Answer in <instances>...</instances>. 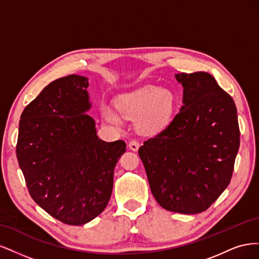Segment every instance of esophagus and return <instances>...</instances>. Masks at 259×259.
<instances>
[{
  "instance_id": "obj_1",
  "label": "esophagus",
  "mask_w": 259,
  "mask_h": 259,
  "mask_svg": "<svg viewBox=\"0 0 259 259\" xmlns=\"http://www.w3.org/2000/svg\"><path fill=\"white\" fill-rule=\"evenodd\" d=\"M128 146H129V148L131 149V151L137 152L138 149H139V147H140V144H139V142L137 140H132V141L129 142Z\"/></svg>"
}]
</instances>
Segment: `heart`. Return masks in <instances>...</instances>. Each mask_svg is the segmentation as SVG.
Segmentation results:
<instances>
[{
	"mask_svg": "<svg viewBox=\"0 0 259 259\" xmlns=\"http://www.w3.org/2000/svg\"><path fill=\"white\" fill-rule=\"evenodd\" d=\"M175 99L170 90L154 86L131 91L116 100V110L103 106L102 117L108 123L120 126V116L137 119V128L145 135H155L169 123L174 111Z\"/></svg>",
	"mask_w": 259,
	"mask_h": 259,
	"instance_id": "obj_1",
	"label": "heart"
}]
</instances>
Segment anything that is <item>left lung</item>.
I'll use <instances>...</instances> for the list:
<instances>
[{
	"mask_svg": "<svg viewBox=\"0 0 259 259\" xmlns=\"http://www.w3.org/2000/svg\"><path fill=\"white\" fill-rule=\"evenodd\" d=\"M183 105L162 131L139 148L152 194L163 208L204 212L232 178L240 146L237 107L206 72L180 73Z\"/></svg>",
	"mask_w": 259,
	"mask_h": 259,
	"instance_id": "8db88e82",
	"label": "left lung"
}]
</instances>
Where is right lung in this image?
I'll return each instance as SVG.
<instances>
[{
  "mask_svg": "<svg viewBox=\"0 0 259 259\" xmlns=\"http://www.w3.org/2000/svg\"><path fill=\"white\" fill-rule=\"evenodd\" d=\"M86 77L58 78L20 116L16 155L31 198L64 224H86L106 207L122 140L97 137Z\"/></svg>",
  "mask_w": 259,
  "mask_h": 259,
  "instance_id": "1",
  "label": "right lung"
}]
</instances>
